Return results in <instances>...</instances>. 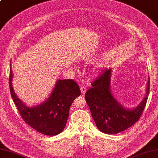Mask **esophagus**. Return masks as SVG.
I'll return each mask as SVG.
<instances>
[{"instance_id": "1", "label": "esophagus", "mask_w": 158, "mask_h": 158, "mask_svg": "<svg viewBox=\"0 0 158 158\" xmlns=\"http://www.w3.org/2000/svg\"><path fill=\"white\" fill-rule=\"evenodd\" d=\"M81 94L83 95V94H85V92H86V91H87V89H86V88L85 87H81Z\"/></svg>"}]
</instances>
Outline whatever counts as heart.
<instances>
[{"instance_id":"b5f03b06","label":"heart","mask_w":158,"mask_h":158,"mask_svg":"<svg viewBox=\"0 0 158 158\" xmlns=\"http://www.w3.org/2000/svg\"><path fill=\"white\" fill-rule=\"evenodd\" d=\"M106 67V63L105 62V61H101V62L98 63L95 65L94 66V69L95 70H101L102 69H105V68Z\"/></svg>"}]
</instances>
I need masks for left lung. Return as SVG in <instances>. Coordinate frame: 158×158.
Segmentation results:
<instances>
[{
  "mask_svg": "<svg viewBox=\"0 0 158 158\" xmlns=\"http://www.w3.org/2000/svg\"><path fill=\"white\" fill-rule=\"evenodd\" d=\"M112 69L106 70L92 83V88L85 93V101L97 128L107 134H116L130 127L140 118L149 94L148 79L146 95L134 108H127L117 101L111 90Z\"/></svg>",
  "mask_w": 158,
  "mask_h": 158,
  "instance_id": "8db88e82",
  "label": "left lung"
}]
</instances>
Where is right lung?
Here are the masks:
<instances>
[{
    "mask_svg": "<svg viewBox=\"0 0 158 158\" xmlns=\"http://www.w3.org/2000/svg\"><path fill=\"white\" fill-rule=\"evenodd\" d=\"M10 66L9 83L11 95L24 122L44 135H55L62 132L69 118L71 104L81 93L78 84L73 79H58L44 103L28 107L14 92L12 86L14 75L11 65Z\"/></svg>",
    "mask_w": 158,
    "mask_h": 158,
    "instance_id": "right-lung-1",
    "label": "right lung"
}]
</instances>
